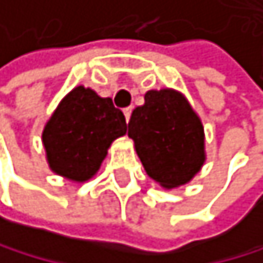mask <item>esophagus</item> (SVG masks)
Returning a JSON list of instances; mask_svg holds the SVG:
<instances>
[{"mask_svg":"<svg viewBox=\"0 0 263 263\" xmlns=\"http://www.w3.org/2000/svg\"><path fill=\"white\" fill-rule=\"evenodd\" d=\"M132 107H126V109H123V114H125V119H126V122L130 120V117H132Z\"/></svg>","mask_w":263,"mask_h":263,"instance_id":"1","label":"esophagus"}]
</instances>
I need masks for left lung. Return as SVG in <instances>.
<instances>
[{"label":"left lung","mask_w":263,"mask_h":263,"mask_svg":"<svg viewBox=\"0 0 263 263\" xmlns=\"http://www.w3.org/2000/svg\"><path fill=\"white\" fill-rule=\"evenodd\" d=\"M128 137L148 176L166 189L185 184L203 166V126L185 97L171 89L144 94L132 112Z\"/></svg>","instance_id":"1"}]
</instances>
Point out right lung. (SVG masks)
Masks as SVG:
<instances>
[{
    "label": "right lung",
    "mask_w": 263,
    "mask_h": 263,
    "mask_svg": "<svg viewBox=\"0 0 263 263\" xmlns=\"http://www.w3.org/2000/svg\"><path fill=\"white\" fill-rule=\"evenodd\" d=\"M125 133V115L110 97L78 86L60 102L42 140L51 171L84 182L99 171L110 143Z\"/></svg>",
    "instance_id": "obj_1"
}]
</instances>
